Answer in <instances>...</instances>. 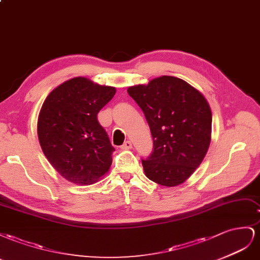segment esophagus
Listing matches in <instances>:
<instances>
[{
	"label": "esophagus",
	"mask_w": 260,
	"mask_h": 260,
	"mask_svg": "<svg viewBox=\"0 0 260 260\" xmlns=\"http://www.w3.org/2000/svg\"><path fill=\"white\" fill-rule=\"evenodd\" d=\"M131 148H132L131 140H126V142L121 146V149H123V150H127V149H131Z\"/></svg>",
	"instance_id": "obj_1"
}]
</instances>
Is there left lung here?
<instances>
[{
  "label": "left lung",
  "mask_w": 260,
  "mask_h": 260,
  "mask_svg": "<svg viewBox=\"0 0 260 260\" xmlns=\"http://www.w3.org/2000/svg\"><path fill=\"white\" fill-rule=\"evenodd\" d=\"M127 92L143 110L153 139L151 154L142 160L146 176L168 187L184 183L203 162L210 145L208 102L197 89L173 76L132 86Z\"/></svg>",
  "instance_id": "1"
}]
</instances>
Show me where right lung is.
<instances>
[{
  "label": "right lung",
  "instance_id": "1",
  "mask_svg": "<svg viewBox=\"0 0 260 260\" xmlns=\"http://www.w3.org/2000/svg\"><path fill=\"white\" fill-rule=\"evenodd\" d=\"M115 92L114 87L75 77L44 100L38 117L39 143L52 167L68 181L90 185L109 171L115 149L97 115Z\"/></svg>",
  "mask_w": 260,
  "mask_h": 260
}]
</instances>
